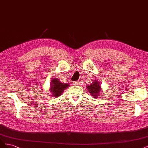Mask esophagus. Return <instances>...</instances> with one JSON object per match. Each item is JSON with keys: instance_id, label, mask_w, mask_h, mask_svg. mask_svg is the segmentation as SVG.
<instances>
[{"instance_id": "34e87169", "label": "esophagus", "mask_w": 148, "mask_h": 148, "mask_svg": "<svg viewBox=\"0 0 148 148\" xmlns=\"http://www.w3.org/2000/svg\"><path fill=\"white\" fill-rule=\"evenodd\" d=\"M73 84L74 85H78V84H79V81H76V82H74L73 83Z\"/></svg>"}]
</instances>
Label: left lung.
Listing matches in <instances>:
<instances>
[{"label": "left lung", "instance_id": "1", "mask_svg": "<svg viewBox=\"0 0 148 148\" xmlns=\"http://www.w3.org/2000/svg\"><path fill=\"white\" fill-rule=\"evenodd\" d=\"M101 85L98 80L96 79L91 84L86 85V89L93 98H97L101 92Z\"/></svg>", "mask_w": 148, "mask_h": 148}]
</instances>
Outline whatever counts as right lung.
<instances>
[{
	"instance_id": "1",
	"label": "right lung",
	"mask_w": 148,
	"mask_h": 148,
	"mask_svg": "<svg viewBox=\"0 0 148 148\" xmlns=\"http://www.w3.org/2000/svg\"><path fill=\"white\" fill-rule=\"evenodd\" d=\"M50 84L51 86L49 91L51 92V96L54 98L60 96L65 89L70 86L69 83H62L59 79L56 78L51 79Z\"/></svg>"
}]
</instances>
